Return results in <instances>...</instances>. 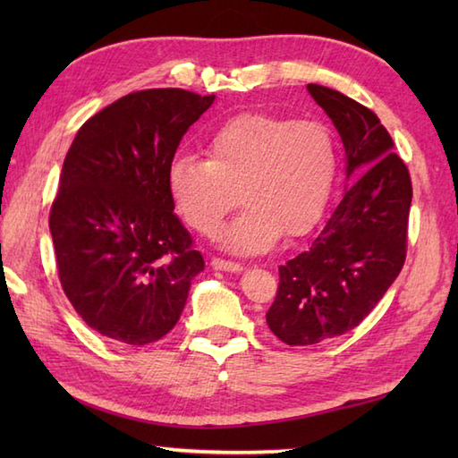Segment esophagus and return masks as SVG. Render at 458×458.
Segmentation results:
<instances>
[{"instance_id": "1", "label": "esophagus", "mask_w": 458, "mask_h": 458, "mask_svg": "<svg viewBox=\"0 0 458 458\" xmlns=\"http://www.w3.org/2000/svg\"><path fill=\"white\" fill-rule=\"evenodd\" d=\"M212 267L214 269H222V271H234V274H238V271L244 269V266L238 264V261H230V259H224V258H212Z\"/></svg>"}]
</instances>
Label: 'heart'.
Listing matches in <instances>:
<instances>
[{
	"mask_svg": "<svg viewBox=\"0 0 458 458\" xmlns=\"http://www.w3.org/2000/svg\"><path fill=\"white\" fill-rule=\"evenodd\" d=\"M204 153L207 159L181 155L171 161V199L202 236H216L224 218L244 204L224 238L240 254L267 251L281 234H307L335 184V140L317 122L240 114L210 135Z\"/></svg>",
	"mask_w": 458,
	"mask_h": 458,
	"instance_id": "1",
	"label": "heart"
}]
</instances>
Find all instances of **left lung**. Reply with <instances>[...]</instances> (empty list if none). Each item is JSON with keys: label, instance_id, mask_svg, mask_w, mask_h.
Here are the masks:
<instances>
[{"label": "left lung", "instance_id": "left-lung-1", "mask_svg": "<svg viewBox=\"0 0 458 458\" xmlns=\"http://www.w3.org/2000/svg\"><path fill=\"white\" fill-rule=\"evenodd\" d=\"M333 120L352 184L305 251L279 266L266 320L289 346H310L358 327L400 276L407 254L411 179L377 115L343 92L309 84Z\"/></svg>", "mask_w": 458, "mask_h": 458}]
</instances>
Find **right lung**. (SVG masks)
Returning a JSON list of instances; mask_svg holds the SVG:
<instances>
[{
	"instance_id": "1",
	"label": "right lung",
	"mask_w": 458,
	"mask_h": 458,
	"mask_svg": "<svg viewBox=\"0 0 458 458\" xmlns=\"http://www.w3.org/2000/svg\"><path fill=\"white\" fill-rule=\"evenodd\" d=\"M214 94L131 92L94 114L68 149L51 207L58 279L96 333L157 343L187 303L204 259L182 226L167 171Z\"/></svg>"
}]
</instances>
